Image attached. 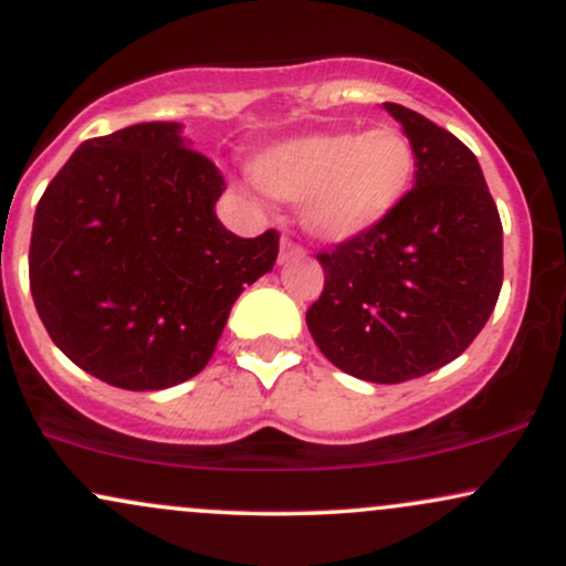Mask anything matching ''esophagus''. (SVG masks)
Segmentation results:
<instances>
[{"instance_id":"1","label":"esophagus","mask_w":566,"mask_h":566,"mask_svg":"<svg viewBox=\"0 0 566 566\" xmlns=\"http://www.w3.org/2000/svg\"><path fill=\"white\" fill-rule=\"evenodd\" d=\"M301 255H303V247L297 244L295 239L282 237V244H279V263H290Z\"/></svg>"}]
</instances>
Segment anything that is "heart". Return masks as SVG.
Here are the masks:
<instances>
[{
	"mask_svg": "<svg viewBox=\"0 0 566 566\" xmlns=\"http://www.w3.org/2000/svg\"><path fill=\"white\" fill-rule=\"evenodd\" d=\"M252 178L282 201H303L311 233L346 242L382 223L415 178L412 143L399 127L314 133L265 148Z\"/></svg>",
	"mask_w": 566,
	"mask_h": 566,
	"instance_id": "heart-1",
	"label": "heart"
}]
</instances>
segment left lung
<instances>
[{
  "label": "left lung",
  "mask_w": 566,
  "mask_h": 566,
  "mask_svg": "<svg viewBox=\"0 0 566 566\" xmlns=\"http://www.w3.org/2000/svg\"><path fill=\"white\" fill-rule=\"evenodd\" d=\"M415 151V186L382 223L319 252L324 290L305 311L337 369L405 382L450 365L482 333L503 287V226L465 143L386 103Z\"/></svg>",
  "instance_id": "1"
}]
</instances>
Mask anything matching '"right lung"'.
Instances as JSON below:
<instances>
[{"instance_id": "1", "label": "right lung", "mask_w": 566, "mask_h": 566, "mask_svg": "<svg viewBox=\"0 0 566 566\" xmlns=\"http://www.w3.org/2000/svg\"><path fill=\"white\" fill-rule=\"evenodd\" d=\"M226 191L175 122L84 140L36 205L29 282L63 354L108 386L159 391L205 369L244 284L274 269L279 233L223 229Z\"/></svg>"}]
</instances>
